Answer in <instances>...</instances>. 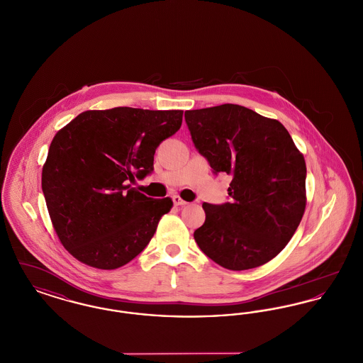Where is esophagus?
<instances>
[{"mask_svg":"<svg viewBox=\"0 0 363 363\" xmlns=\"http://www.w3.org/2000/svg\"><path fill=\"white\" fill-rule=\"evenodd\" d=\"M172 199H173L174 206H179V207H182V206H186V204H188V203H186L185 200H182L179 196H173Z\"/></svg>","mask_w":363,"mask_h":363,"instance_id":"34e87169","label":"esophagus"}]
</instances>
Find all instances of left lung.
<instances>
[{
	"label": "left lung",
	"instance_id": "8db88e82",
	"mask_svg": "<svg viewBox=\"0 0 363 363\" xmlns=\"http://www.w3.org/2000/svg\"><path fill=\"white\" fill-rule=\"evenodd\" d=\"M191 141L213 174L233 177L230 201L207 204L194 240L231 271L259 267L279 255L305 212L306 164L287 129L238 104L188 110Z\"/></svg>",
	"mask_w": 363,
	"mask_h": 363
}]
</instances>
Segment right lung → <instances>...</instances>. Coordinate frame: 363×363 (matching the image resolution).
Segmentation results:
<instances>
[{
  "label": "right lung",
  "mask_w": 363,
  "mask_h": 363,
  "mask_svg": "<svg viewBox=\"0 0 363 363\" xmlns=\"http://www.w3.org/2000/svg\"><path fill=\"white\" fill-rule=\"evenodd\" d=\"M182 114L89 110L54 136L42 190L54 230L73 257L116 269L145 249L173 201L147 197L130 184L154 172L156 148L181 128Z\"/></svg>",
  "instance_id": "1"
}]
</instances>
